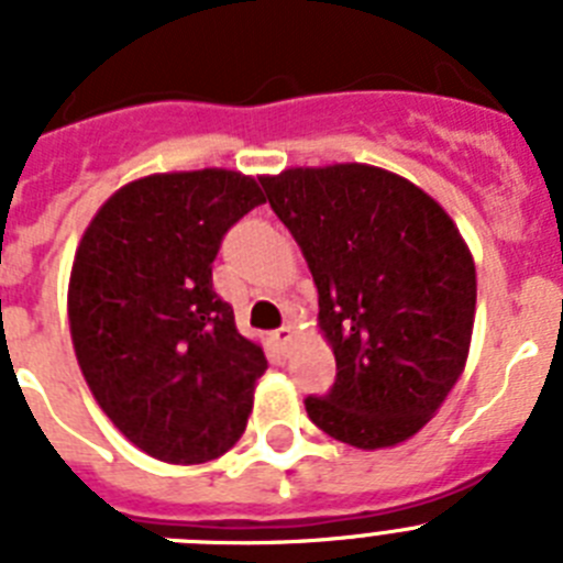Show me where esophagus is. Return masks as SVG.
<instances>
[{
  "label": "esophagus",
  "instance_id": "obj_1",
  "mask_svg": "<svg viewBox=\"0 0 563 563\" xmlns=\"http://www.w3.org/2000/svg\"><path fill=\"white\" fill-rule=\"evenodd\" d=\"M290 338H292V327L290 324H285V327H278L276 332H273V341H276V346L282 352L287 350V343H290Z\"/></svg>",
  "mask_w": 563,
  "mask_h": 563
}]
</instances>
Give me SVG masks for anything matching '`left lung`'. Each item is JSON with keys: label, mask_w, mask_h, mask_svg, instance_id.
I'll return each instance as SVG.
<instances>
[{"label": "left lung", "mask_w": 563, "mask_h": 563, "mask_svg": "<svg viewBox=\"0 0 563 563\" xmlns=\"http://www.w3.org/2000/svg\"><path fill=\"white\" fill-rule=\"evenodd\" d=\"M305 253L318 324L338 375L305 400L318 429L355 449H389L431 420L467 361L476 267L429 194L363 163L262 177Z\"/></svg>", "instance_id": "1"}]
</instances>
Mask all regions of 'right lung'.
I'll use <instances>...</instances> for the list:
<instances>
[{"label":"right lung","instance_id":"obj_1","mask_svg":"<svg viewBox=\"0 0 563 563\" xmlns=\"http://www.w3.org/2000/svg\"><path fill=\"white\" fill-rule=\"evenodd\" d=\"M262 202L239 172L152 174L84 231L67 296L78 366L103 415L154 460L200 465L245 431L267 357L239 335L211 265Z\"/></svg>","mask_w":563,"mask_h":563}]
</instances>
